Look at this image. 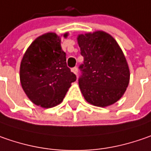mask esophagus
I'll list each match as a JSON object with an SVG mask.
<instances>
[{
	"label": "esophagus",
	"mask_w": 151,
	"mask_h": 151,
	"mask_svg": "<svg viewBox=\"0 0 151 151\" xmlns=\"http://www.w3.org/2000/svg\"><path fill=\"white\" fill-rule=\"evenodd\" d=\"M72 72L74 73V74H76V75H78V68H72Z\"/></svg>",
	"instance_id": "1"
}]
</instances>
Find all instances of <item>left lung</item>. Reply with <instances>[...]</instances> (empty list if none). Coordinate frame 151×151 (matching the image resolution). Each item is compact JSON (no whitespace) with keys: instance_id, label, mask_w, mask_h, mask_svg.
<instances>
[{"instance_id":"left-lung-1","label":"left lung","mask_w":151,"mask_h":151,"mask_svg":"<svg viewBox=\"0 0 151 151\" xmlns=\"http://www.w3.org/2000/svg\"><path fill=\"white\" fill-rule=\"evenodd\" d=\"M77 40L83 56L78 84L84 99L100 107L114 104L125 93L130 78L120 46L104 31L79 35Z\"/></svg>"}]
</instances>
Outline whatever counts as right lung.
<instances>
[{"label":"right lung","mask_w":151,"mask_h":151,"mask_svg":"<svg viewBox=\"0 0 151 151\" xmlns=\"http://www.w3.org/2000/svg\"><path fill=\"white\" fill-rule=\"evenodd\" d=\"M75 80L76 75L67 66L61 38L55 33L38 37L23 55L20 82L29 99L37 106L43 108L57 106Z\"/></svg>","instance_id":"1"}]
</instances>
